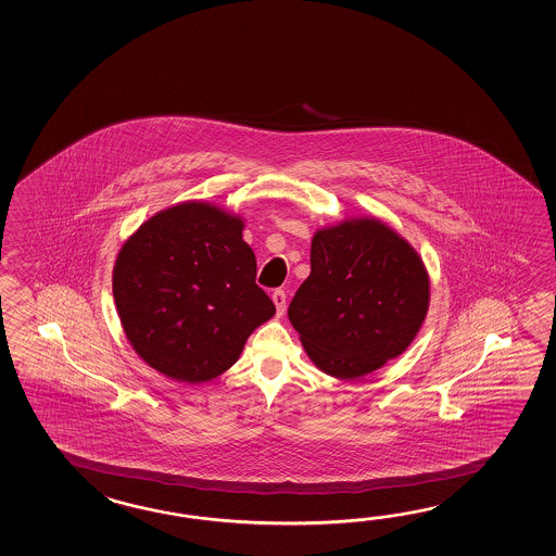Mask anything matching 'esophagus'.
<instances>
[{
	"label": "esophagus",
	"mask_w": 556,
	"mask_h": 556,
	"mask_svg": "<svg viewBox=\"0 0 556 556\" xmlns=\"http://www.w3.org/2000/svg\"><path fill=\"white\" fill-rule=\"evenodd\" d=\"M274 304H276V309H278V316H282L283 312H286V292L283 290H276L273 294Z\"/></svg>",
	"instance_id": "1"
}]
</instances>
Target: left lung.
Wrapping results in <instances>:
<instances>
[{"label": "left lung", "mask_w": 556, "mask_h": 556, "mask_svg": "<svg viewBox=\"0 0 556 556\" xmlns=\"http://www.w3.org/2000/svg\"><path fill=\"white\" fill-rule=\"evenodd\" d=\"M309 264L288 318L321 371L362 378L414 342L429 307V276L390 226L352 218L321 228L312 238Z\"/></svg>", "instance_id": "8db88e82"}]
</instances>
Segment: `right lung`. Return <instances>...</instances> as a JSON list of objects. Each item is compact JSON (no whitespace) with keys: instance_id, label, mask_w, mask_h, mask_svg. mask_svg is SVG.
<instances>
[{"instance_id":"obj_1","label":"right lung","mask_w":556,"mask_h":556,"mask_svg":"<svg viewBox=\"0 0 556 556\" xmlns=\"http://www.w3.org/2000/svg\"><path fill=\"white\" fill-rule=\"evenodd\" d=\"M244 223L208 202L151 216L118 250L113 298L132 350L182 383L237 364L250 333L276 314L256 283Z\"/></svg>"}]
</instances>
